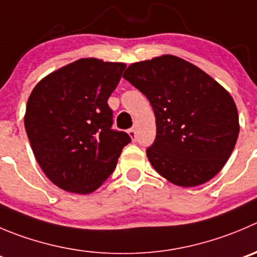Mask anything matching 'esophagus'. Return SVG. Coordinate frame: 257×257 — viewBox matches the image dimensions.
<instances>
[{"label":"esophagus","instance_id":"esophagus-1","mask_svg":"<svg viewBox=\"0 0 257 257\" xmlns=\"http://www.w3.org/2000/svg\"><path fill=\"white\" fill-rule=\"evenodd\" d=\"M128 135L131 136V139H133L134 141L136 140V133H135V128H134V127H133V128H130V130H128Z\"/></svg>","mask_w":257,"mask_h":257}]
</instances>
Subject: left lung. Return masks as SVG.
<instances>
[{
	"label": "left lung",
	"instance_id": "1",
	"mask_svg": "<svg viewBox=\"0 0 257 257\" xmlns=\"http://www.w3.org/2000/svg\"><path fill=\"white\" fill-rule=\"evenodd\" d=\"M123 78L145 94L155 113L156 138L146 149L154 169L180 187L211 180L228 160L240 133L228 92L174 55L134 63Z\"/></svg>",
	"mask_w": 257,
	"mask_h": 257
}]
</instances>
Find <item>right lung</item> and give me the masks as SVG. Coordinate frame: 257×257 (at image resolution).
Listing matches in <instances>:
<instances>
[{"label":"right lung","instance_id":"add662e5","mask_svg":"<svg viewBox=\"0 0 257 257\" xmlns=\"http://www.w3.org/2000/svg\"><path fill=\"white\" fill-rule=\"evenodd\" d=\"M126 65L85 58L36 84L26 104L25 130L36 161L62 189L93 192L112 174L131 138L112 128L109 96Z\"/></svg>","mask_w":257,"mask_h":257}]
</instances>
